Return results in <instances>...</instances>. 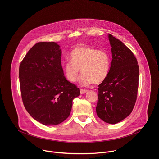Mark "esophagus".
Instances as JSON below:
<instances>
[{
	"mask_svg": "<svg viewBox=\"0 0 159 159\" xmlns=\"http://www.w3.org/2000/svg\"><path fill=\"white\" fill-rule=\"evenodd\" d=\"M87 92H88V90L84 89H81V90H80V92H81V94H84V93H86Z\"/></svg>",
	"mask_w": 159,
	"mask_h": 159,
	"instance_id": "1",
	"label": "esophagus"
}]
</instances>
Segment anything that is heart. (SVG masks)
<instances>
[{"label": "heart", "instance_id": "obj_1", "mask_svg": "<svg viewBox=\"0 0 159 159\" xmlns=\"http://www.w3.org/2000/svg\"><path fill=\"white\" fill-rule=\"evenodd\" d=\"M70 59L64 66L65 76L70 82H75L78 79L80 69L82 74L80 83L85 86L102 83L109 73L110 57L103 49L88 46L77 47L71 51Z\"/></svg>", "mask_w": 159, "mask_h": 159}]
</instances>
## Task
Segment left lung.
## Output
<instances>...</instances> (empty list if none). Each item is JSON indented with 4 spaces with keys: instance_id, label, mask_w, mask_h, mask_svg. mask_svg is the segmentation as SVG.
<instances>
[{
    "instance_id": "obj_1",
    "label": "left lung",
    "mask_w": 159,
    "mask_h": 159,
    "mask_svg": "<svg viewBox=\"0 0 159 159\" xmlns=\"http://www.w3.org/2000/svg\"><path fill=\"white\" fill-rule=\"evenodd\" d=\"M112 61L107 78L98 87L96 112L104 122L114 124L132 113L135 105L139 83V67L132 51L121 41L108 34Z\"/></svg>"
}]
</instances>
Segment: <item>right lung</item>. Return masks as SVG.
Here are the masks:
<instances>
[{
    "mask_svg": "<svg viewBox=\"0 0 159 159\" xmlns=\"http://www.w3.org/2000/svg\"><path fill=\"white\" fill-rule=\"evenodd\" d=\"M61 53L55 42H39L29 49L19 68L24 106L45 125L64 122L70 114L73 100L80 94V88L64 76Z\"/></svg>",
    "mask_w": 159,
    "mask_h": 159,
    "instance_id": "1",
    "label": "right lung"
}]
</instances>
